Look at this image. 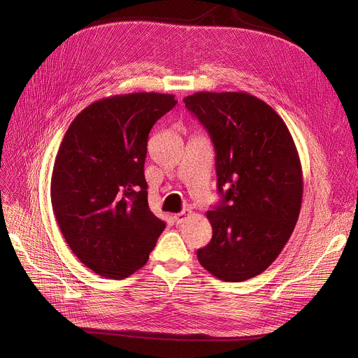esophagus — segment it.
Listing matches in <instances>:
<instances>
[{
	"mask_svg": "<svg viewBox=\"0 0 358 358\" xmlns=\"http://www.w3.org/2000/svg\"><path fill=\"white\" fill-rule=\"evenodd\" d=\"M192 215V210L190 209H184V210H181L180 213H177L176 216H174V220L177 222V223H181V222H184L187 217H189Z\"/></svg>",
	"mask_w": 358,
	"mask_h": 358,
	"instance_id": "esophagus-1",
	"label": "esophagus"
}]
</instances>
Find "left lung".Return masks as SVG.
Segmentation results:
<instances>
[{
    "instance_id": "obj_1",
    "label": "left lung",
    "mask_w": 358,
    "mask_h": 358,
    "mask_svg": "<svg viewBox=\"0 0 358 358\" xmlns=\"http://www.w3.org/2000/svg\"><path fill=\"white\" fill-rule=\"evenodd\" d=\"M209 131L222 201L206 213L213 236L200 264L223 281L267 270L299 219L303 176L290 131L277 113L248 92L200 91L184 99Z\"/></svg>"
}]
</instances>
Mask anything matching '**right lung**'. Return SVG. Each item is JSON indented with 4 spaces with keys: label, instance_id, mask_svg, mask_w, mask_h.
<instances>
[{
    "label": "right lung",
    "instance_id": "1",
    "mask_svg": "<svg viewBox=\"0 0 358 358\" xmlns=\"http://www.w3.org/2000/svg\"><path fill=\"white\" fill-rule=\"evenodd\" d=\"M177 104L173 94L101 99L72 120L50 180L59 229L85 267L122 280L142 268L165 229L148 206L143 165L152 126Z\"/></svg>",
    "mask_w": 358,
    "mask_h": 358
}]
</instances>
